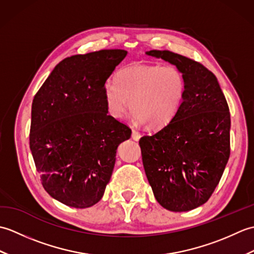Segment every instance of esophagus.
Here are the masks:
<instances>
[{
	"label": "esophagus",
	"mask_w": 254,
	"mask_h": 254,
	"mask_svg": "<svg viewBox=\"0 0 254 254\" xmlns=\"http://www.w3.org/2000/svg\"><path fill=\"white\" fill-rule=\"evenodd\" d=\"M132 138L134 139V141H138V139L141 138V134H139V132L133 130L132 131Z\"/></svg>",
	"instance_id": "1"
}]
</instances>
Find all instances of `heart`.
I'll use <instances>...</instances> for the list:
<instances>
[{"mask_svg":"<svg viewBox=\"0 0 254 254\" xmlns=\"http://www.w3.org/2000/svg\"><path fill=\"white\" fill-rule=\"evenodd\" d=\"M186 88L185 74L176 65L133 63L117 74V83L105 85L104 98L113 118H123L131 105L138 122L149 128H161L177 116Z\"/></svg>","mask_w":254,"mask_h":254,"instance_id":"b5f03b06","label":"heart"}]
</instances>
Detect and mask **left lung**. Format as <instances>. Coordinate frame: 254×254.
<instances>
[{"label": "left lung", "mask_w": 254, "mask_h": 254, "mask_svg": "<svg viewBox=\"0 0 254 254\" xmlns=\"http://www.w3.org/2000/svg\"><path fill=\"white\" fill-rule=\"evenodd\" d=\"M146 55L174 64L186 77L185 100L174 120L138 143L157 202L171 212H187L208 201L227 165L228 104L216 76L201 63L168 50Z\"/></svg>", "instance_id": "1"}]
</instances>
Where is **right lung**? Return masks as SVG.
<instances>
[{
    "label": "right lung",
    "mask_w": 254,
    "mask_h": 254,
    "mask_svg": "<svg viewBox=\"0 0 254 254\" xmlns=\"http://www.w3.org/2000/svg\"><path fill=\"white\" fill-rule=\"evenodd\" d=\"M120 49L64 59L35 95L29 145L45 190L75 208L98 203L119 144L131 128L108 115L104 87L127 57Z\"/></svg>",
    "instance_id": "1"
}]
</instances>
